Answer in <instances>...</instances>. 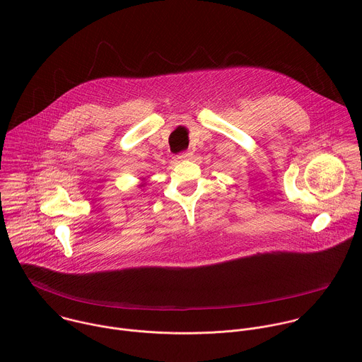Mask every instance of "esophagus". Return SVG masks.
Instances as JSON below:
<instances>
[{
    "label": "esophagus",
    "mask_w": 362,
    "mask_h": 362,
    "mask_svg": "<svg viewBox=\"0 0 362 362\" xmlns=\"http://www.w3.org/2000/svg\"><path fill=\"white\" fill-rule=\"evenodd\" d=\"M192 158H193V153H192V151H183V153H180V154H179V156H177L179 162H186V160H192Z\"/></svg>",
    "instance_id": "obj_1"
}]
</instances>
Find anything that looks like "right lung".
Instances as JSON below:
<instances>
[{
    "mask_svg": "<svg viewBox=\"0 0 362 362\" xmlns=\"http://www.w3.org/2000/svg\"><path fill=\"white\" fill-rule=\"evenodd\" d=\"M144 185H146V183H144V179H143V180H141V183L139 185V187H144Z\"/></svg>",
    "mask_w": 362,
    "mask_h": 362,
    "instance_id": "add662e5",
    "label": "right lung"
}]
</instances>
